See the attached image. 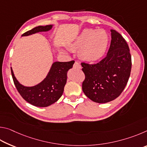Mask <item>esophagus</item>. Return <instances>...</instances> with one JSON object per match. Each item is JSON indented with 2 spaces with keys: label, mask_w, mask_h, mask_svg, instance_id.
<instances>
[{
  "label": "esophagus",
  "mask_w": 147,
  "mask_h": 147,
  "mask_svg": "<svg viewBox=\"0 0 147 147\" xmlns=\"http://www.w3.org/2000/svg\"><path fill=\"white\" fill-rule=\"evenodd\" d=\"M73 67L75 69H80L81 68V65L80 64L78 61H75L73 65Z\"/></svg>",
  "instance_id": "34e87169"
}]
</instances>
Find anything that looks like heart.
Segmentation results:
<instances>
[{"instance_id":"obj_1","label":"heart","mask_w":147,"mask_h":147,"mask_svg":"<svg viewBox=\"0 0 147 147\" xmlns=\"http://www.w3.org/2000/svg\"><path fill=\"white\" fill-rule=\"evenodd\" d=\"M109 38L104 30L87 28L76 37L70 45L73 51L78 50L80 58L87 61L98 60L105 54Z\"/></svg>"}]
</instances>
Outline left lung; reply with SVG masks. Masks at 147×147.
<instances>
[{"instance_id": "obj_1", "label": "left lung", "mask_w": 147, "mask_h": 147, "mask_svg": "<svg viewBox=\"0 0 147 147\" xmlns=\"http://www.w3.org/2000/svg\"><path fill=\"white\" fill-rule=\"evenodd\" d=\"M111 32L110 47L105 58L95 64L81 63L85 74L82 90L89 99L98 103L117 98L130 75L131 58L128 44L119 32L114 30Z\"/></svg>"}]
</instances>
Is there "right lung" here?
<instances>
[{"label":"right lung","instance_id":"1","mask_svg":"<svg viewBox=\"0 0 147 147\" xmlns=\"http://www.w3.org/2000/svg\"><path fill=\"white\" fill-rule=\"evenodd\" d=\"M53 25L39 26L24 33L22 36H29L39 32L49 31ZM74 61L54 62L44 80L33 87H25L17 80L11 67L12 78L15 86L21 96L32 105L47 107L61 97L67 82V73L73 67Z\"/></svg>","mask_w":147,"mask_h":147}]
</instances>
